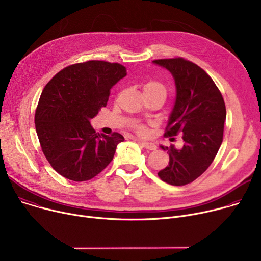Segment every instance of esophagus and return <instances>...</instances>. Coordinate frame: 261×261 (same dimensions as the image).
<instances>
[{"label": "esophagus", "mask_w": 261, "mask_h": 261, "mask_svg": "<svg viewBox=\"0 0 261 261\" xmlns=\"http://www.w3.org/2000/svg\"><path fill=\"white\" fill-rule=\"evenodd\" d=\"M138 143L141 145L142 147L148 149V150H155L156 149V145L152 142H142V141H138Z\"/></svg>", "instance_id": "34e87169"}]
</instances>
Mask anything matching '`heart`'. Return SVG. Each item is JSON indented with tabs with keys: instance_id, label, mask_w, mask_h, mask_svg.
<instances>
[{
	"instance_id": "1",
	"label": "heart",
	"mask_w": 261,
	"mask_h": 261,
	"mask_svg": "<svg viewBox=\"0 0 261 261\" xmlns=\"http://www.w3.org/2000/svg\"><path fill=\"white\" fill-rule=\"evenodd\" d=\"M143 92L144 95H161L164 98L167 96L166 87L159 80H149V82L145 83L143 86ZM135 130L141 136H145L148 133L146 126L144 125H136Z\"/></svg>"
}]
</instances>
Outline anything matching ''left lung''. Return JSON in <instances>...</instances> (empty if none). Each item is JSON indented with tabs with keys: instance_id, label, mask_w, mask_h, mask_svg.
Listing matches in <instances>:
<instances>
[{
	"instance_id": "obj_1",
	"label": "left lung",
	"mask_w": 261,
	"mask_h": 261,
	"mask_svg": "<svg viewBox=\"0 0 261 261\" xmlns=\"http://www.w3.org/2000/svg\"><path fill=\"white\" fill-rule=\"evenodd\" d=\"M152 63L172 74L176 88L175 103L164 136L183 133L184 141L182 148L161 145L169 154V164L158 175L167 184L184 186L207 170L222 145L225 101L212 78L192 62L174 57Z\"/></svg>"
}]
</instances>
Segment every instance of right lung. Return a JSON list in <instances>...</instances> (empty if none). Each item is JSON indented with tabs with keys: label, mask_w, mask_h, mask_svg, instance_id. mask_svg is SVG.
I'll use <instances>...</instances> for the list:
<instances>
[{
	"label": "right lung",
	"mask_w": 261,
	"mask_h": 261,
	"mask_svg": "<svg viewBox=\"0 0 261 261\" xmlns=\"http://www.w3.org/2000/svg\"><path fill=\"white\" fill-rule=\"evenodd\" d=\"M126 75L124 66L105 61L71 65L44 88L35 111V129L52 168L64 177L84 182L113 160L122 135H99L90 120L107 107L110 91Z\"/></svg>",
	"instance_id": "obj_1"
}]
</instances>
